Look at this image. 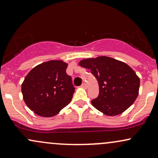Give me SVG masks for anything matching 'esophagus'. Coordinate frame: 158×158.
<instances>
[{"mask_svg": "<svg viewBox=\"0 0 158 158\" xmlns=\"http://www.w3.org/2000/svg\"><path fill=\"white\" fill-rule=\"evenodd\" d=\"M81 87L83 89H86L87 88V85H86V83H83L82 85H81Z\"/></svg>", "mask_w": 158, "mask_h": 158, "instance_id": "esophagus-1", "label": "esophagus"}]
</instances>
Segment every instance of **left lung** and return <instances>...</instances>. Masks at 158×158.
I'll list each match as a JSON object with an SVG mask.
<instances>
[{
  "instance_id": "1",
  "label": "left lung",
  "mask_w": 158,
  "mask_h": 158,
  "mask_svg": "<svg viewBox=\"0 0 158 158\" xmlns=\"http://www.w3.org/2000/svg\"><path fill=\"white\" fill-rule=\"evenodd\" d=\"M81 67L90 69L98 81L99 93L91 104L109 116H116L130 108L139 95L140 79L127 64L118 60L100 56L79 62Z\"/></svg>"
}]
</instances>
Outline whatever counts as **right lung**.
Here are the masks:
<instances>
[{
	"instance_id": "obj_1",
	"label": "right lung",
	"mask_w": 158,
	"mask_h": 158,
	"mask_svg": "<svg viewBox=\"0 0 158 158\" xmlns=\"http://www.w3.org/2000/svg\"><path fill=\"white\" fill-rule=\"evenodd\" d=\"M67 66L61 60H51L36 66L25 77L23 100L36 114L51 117L71 102L75 88L66 73Z\"/></svg>"
}]
</instances>
